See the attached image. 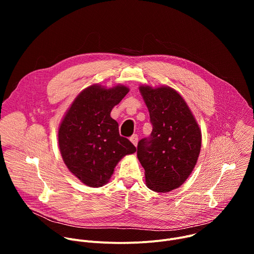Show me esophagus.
I'll return each instance as SVG.
<instances>
[{
  "instance_id": "obj_1",
  "label": "esophagus",
  "mask_w": 254,
  "mask_h": 254,
  "mask_svg": "<svg viewBox=\"0 0 254 254\" xmlns=\"http://www.w3.org/2000/svg\"><path fill=\"white\" fill-rule=\"evenodd\" d=\"M129 140L136 147V146H137V141H138V136H137L136 134H132V135L129 137Z\"/></svg>"
}]
</instances>
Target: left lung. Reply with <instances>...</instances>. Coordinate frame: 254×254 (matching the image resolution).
<instances>
[{"mask_svg":"<svg viewBox=\"0 0 254 254\" xmlns=\"http://www.w3.org/2000/svg\"><path fill=\"white\" fill-rule=\"evenodd\" d=\"M153 130L137 143V159L149 189L166 193L182 185L201 150V130L186 101L169 86H139Z\"/></svg>","mask_w":254,"mask_h":254,"instance_id":"8db88e82","label":"left lung"}]
</instances>
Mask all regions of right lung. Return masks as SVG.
<instances>
[{
    "instance_id": "obj_1",
    "label": "right lung",
    "mask_w": 254,
    "mask_h": 254,
    "mask_svg": "<svg viewBox=\"0 0 254 254\" xmlns=\"http://www.w3.org/2000/svg\"><path fill=\"white\" fill-rule=\"evenodd\" d=\"M118 85H91L72 102L58 130L62 159L68 170L89 187H101L111 179L121 159L135 147L120 135L111 112L128 92Z\"/></svg>"
}]
</instances>
